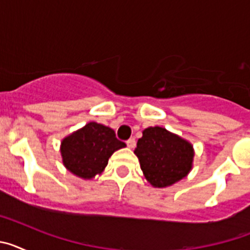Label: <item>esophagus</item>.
Instances as JSON below:
<instances>
[{
  "mask_svg": "<svg viewBox=\"0 0 250 250\" xmlns=\"http://www.w3.org/2000/svg\"><path fill=\"white\" fill-rule=\"evenodd\" d=\"M126 145H127V146H129V147H134V146H135V145H136L135 139H134V138H130L129 140L126 141Z\"/></svg>",
  "mask_w": 250,
  "mask_h": 250,
  "instance_id": "1",
  "label": "esophagus"
}]
</instances>
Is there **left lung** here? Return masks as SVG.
<instances>
[{
    "label": "left lung",
    "instance_id": "left-lung-1",
    "mask_svg": "<svg viewBox=\"0 0 250 250\" xmlns=\"http://www.w3.org/2000/svg\"><path fill=\"white\" fill-rule=\"evenodd\" d=\"M147 182L165 188L179 182L190 171L193 146L164 127H147L134 151Z\"/></svg>",
    "mask_w": 250,
    "mask_h": 250
}]
</instances>
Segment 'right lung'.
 <instances>
[{"mask_svg": "<svg viewBox=\"0 0 250 250\" xmlns=\"http://www.w3.org/2000/svg\"><path fill=\"white\" fill-rule=\"evenodd\" d=\"M125 146L115 131L98 123H89L61 143L63 165L75 175L91 179L107 165L112 152Z\"/></svg>", "mask_w": 250, "mask_h": 250, "instance_id": "obj_1", "label": "right lung"}]
</instances>
